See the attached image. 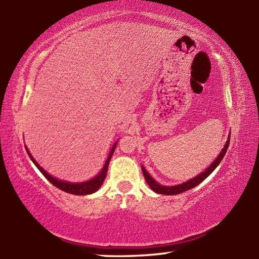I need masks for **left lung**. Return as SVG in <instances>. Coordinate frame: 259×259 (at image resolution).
Masks as SVG:
<instances>
[{"instance_id":"obj_1","label":"left lung","mask_w":259,"mask_h":259,"mask_svg":"<svg viewBox=\"0 0 259 259\" xmlns=\"http://www.w3.org/2000/svg\"><path fill=\"white\" fill-rule=\"evenodd\" d=\"M229 140H230V135L228 136V139L226 141V144H225L223 150L219 152V155L217 156L216 159H214V161L211 162L210 166H209L207 169L203 170L201 174L196 176V177H194V178L187 180L186 183H183V184H179V185H176V186H162L160 184H158L157 181L153 179L149 174H148V171L145 169L144 166H141L142 174H144V176H145V179L147 181L148 186H149L153 191L157 192V194H160V195H178V194H181V192L194 188V187H196V186L199 185L200 183H202V181L205 180L208 177V176L210 175L213 171V170L217 168L218 164L222 162L223 158L225 157V155H226V151L228 149Z\"/></svg>"}]
</instances>
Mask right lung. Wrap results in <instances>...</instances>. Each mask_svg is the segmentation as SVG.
I'll list each match as a JSON object with an SVG mask.
<instances>
[{
	"mask_svg": "<svg viewBox=\"0 0 259 259\" xmlns=\"http://www.w3.org/2000/svg\"><path fill=\"white\" fill-rule=\"evenodd\" d=\"M118 145V141H115V144L112 146L111 150H110V153L109 156L107 158L106 162H104L103 164V168L101 169V171L99 172L96 177H93L92 179L88 180V181H83V183H69V181H65V180H60L56 177H53V176H51L49 172H47L45 169H43L40 164H38L35 159L32 157V155L30 153L29 149H27V147L25 146V149H26V152L27 155H29V157L31 158L32 162L35 164L36 168L40 170L41 174L45 176V177L50 181V183L53 185L58 187L59 189H61L62 191H65L68 192V194H72V195H78V196H82V195H90V194H93V192H96L100 187L102 186L104 179H106V176H107V171H108V167H109V162H110V159H111L113 152H114V149L115 147H117Z\"/></svg>",
	"mask_w": 259,
	"mask_h": 259,
	"instance_id": "1",
	"label": "right lung"
}]
</instances>
